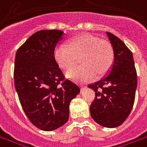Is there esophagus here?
<instances>
[{
	"instance_id": "1",
	"label": "esophagus",
	"mask_w": 147,
	"mask_h": 147,
	"mask_svg": "<svg viewBox=\"0 0 147 147\" xmlns=\"http://www.w3.org/2000/svg\"><path fill=\"white\" fill-rule=\"evenodd\" d=\"M81 88L82 89H83L84 88H86V86H85V85H81Z\"/></svg>"
}]
</instances>
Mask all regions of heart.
Instances as JSON below:
<instances>
[{"label": "heart", "mask_w": 147, "mask_h": 147, "mask_svg": "<svg viewBox=\"0 0 147 147\" xmlns=\"http://www.w3.org/2000/svg\"><path fill=\"white\" fill-rule=\"evenodd\" d=\"M81 65L67 72V76L79 82L101 77L111 69L114 61V50L109 41L91 34H84L70 39L68 45L56 46L54 58L63 70L71 69L79 58Z\"/></svg>", "instance_id": "obj_1"}]
</instances>
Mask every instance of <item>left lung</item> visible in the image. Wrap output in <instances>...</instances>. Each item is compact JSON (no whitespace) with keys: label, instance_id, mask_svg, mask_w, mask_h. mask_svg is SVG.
<instances>
[{"label":"left lung","instance_id":"left-lung-1","mask_svg":"<svg viewBox=\"0 0 147 147\" xmlns=\"http://www.w3.org/2000/svg\"><path fill=\"white\" fill-rule=\"evenodd\" d=\"M106 35L114 50L110 70L99 81L89 84L96 97L90 106L92 118L99 125L114 128L124 123L133 109L137 74L132 51L110 32Z\"/></svg>","mask_w":147,"mask_h":147}]
</instances>
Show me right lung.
<instances>
[{
	"label": "right lung",
	"instance_id": "right-lung-1",
	"mask_svg": "<svg viewBox=\"0 0 147 147\" xmlns=\"http://www.w3.org/2000/svg\"><path fill=\"white\" fill-rule=\"evenodd\" d=\"M64 32L41 30L32 34L15 55L14 86L24 113L41 130L51 131L68 121L69 104L80 86L65 78L54 58Z\"/></svg>",
	"mask_w": 147,
	"mask_h": 147
}]
</instances>
